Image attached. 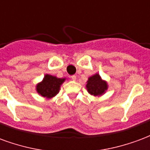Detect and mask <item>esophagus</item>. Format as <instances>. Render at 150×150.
Instances as JSON below:
<instances>
[{"mask_svg":"<svg viewBox=\"0 0 150 150\" xmlns=\"http://www.w3.org/2000/svg\"><path fill=\"white\" fill-rule=\"evenodd\" d=\"M71 79L73 80V81H76V76L75 75H73V76H71Z\"/></svg>","mask_w":150,"mask_h":150,"instance_id":"34e87169","label":"esophagus"}]
</instances>
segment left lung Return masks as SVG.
<instances>
[{
    "label": "left lung",
    "instance_id": "1",
    "mask_svg": "<svg viewBox=\"0 0 150 150\" xmlns=\"http://www.w3.org/2000/svg\"><path fill=\"white\" fill-rule=\"evenodd\" d=\"M86 87L90 94L99 96L103 94L107 89V84L105 81L100 79L99 74H95L88 78Z\"/></svg>",
    "mask_w": 150,
    "mask_h": 150
}]
</instances>
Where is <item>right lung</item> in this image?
<instances>
[{
    "label": "right lung",
    "instance_id": "1",
    "mask_svg": "<svg viewBox=\"0 0 150 150\" xmlns=\"http://www.w3.org/2000/svg\"><path fill=\"white\" fill-rule=\"evenodd\" d=\"M64 81V78H57L56 76L46 74L43 81L37 86V91L42 97L51 98L58 93L60 86Z\"/></svg>",
    "mask_w": 150,
    "mask_h": 150
}]
</instances>
